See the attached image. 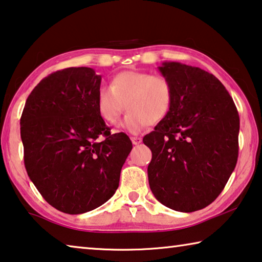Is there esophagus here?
Here are the masks:
<instances>
[{
	"label": "esophagus",
	"instance_id": "esophagus-1",
	"mask_svg": "<svg viewBox=\"0 0 262 262\" xmlns=\"http://www.w3.org/2000/svg\"><path fill=\"white\" fill-rule=\"evenodd\" d=\"M131 141L134 145H138L141 143V138L140 137H131Z\"/></svg>",
	"mask_w": 262,
	"mask_h": 262
}]
</instances>
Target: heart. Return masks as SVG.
Wrapping results in <instances>:
<instances>
[{"label": "heart", "instance_id": "obj_1", "mask_svg": "<svg viewBox=\"0 0 262 262\" xmlns=\"http://www.w3.org/2000/svg\"><path fill=\"white\" fill-rule=\"evenodd\" d=\"M124 104L127 114L123 130L137 135L148 122L157 124L167 117L173 104V87L165 76L147 72H121L111 80L110 88L98 89L95 105L103 121L116 124Z\"/></svg>", "mask_w": 262, "mask_h": 262}]
</instances>
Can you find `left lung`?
<instances>
[{"label":"left lung","instance_id":"1","mask_svg":"<svg viewBox=\"0 0 262 262\" xmlns=\"http://www.w3.org/2000/svg\"><path fill=\"white\" fill-rule=\"evenodd\" d=\"M158 70L171 83L173 104L143 139L152 151L149 188L167 208L197 211L217 199L234 170L239 115L215 75L175 61Z\"/></svg>","mask_w":262,"mask_h":262}]
</instances>
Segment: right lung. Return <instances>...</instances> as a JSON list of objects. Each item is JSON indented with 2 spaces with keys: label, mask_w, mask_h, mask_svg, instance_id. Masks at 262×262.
<instances>
[{
  "label": "right lung",
  "mask_w": 262,
  "mask_h": 262,
  "mask_svg": "<svg viewBox=\"0 0 262 262\" xmlns=\"http://www.w3.org/2000/svg\"><path fill=\"white\" fill-rule=\"evenodd\" d=\"M102 76L93 68L71 67L42 79L20 117L28 175L46 202L79 215L96 209L117 190L132 143L110 134L95 98ZM101 134L106 137L97 142Z\"/></svg>",
  "instance_id": "1"
}]
</instances>
